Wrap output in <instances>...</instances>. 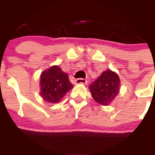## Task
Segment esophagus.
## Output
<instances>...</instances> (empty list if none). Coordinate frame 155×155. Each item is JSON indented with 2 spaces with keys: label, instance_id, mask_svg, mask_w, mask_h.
<instances>
[{
  "label": "esophagus",
  "instance_id": "esophagus-1",
  "mask_svg": "<svg viewBox=\"0 0 155 155\" xmlns=\"http://www.w3.org/2000/svg\"><path fill=\"white\" fill-rule=\"evenodd\" d=\"M76 84H86L87 83V81L84 78H78L76 81Z\"/></svg>",
  "mask_w": 155,
  "mask_h": 155
}]
</instances>
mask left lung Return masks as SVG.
Masks as SVG:
<instances>
[{
  "instance_id": "obj_1",
  "label": "left lung",
  "mask_w": 155,
  "mask_h": 155,
  "mask_svg": "<svg viewBox=\"0 0 155 155\" xmlns=\"http://www.w3.org/2000/svg\"><path fill=\"white\" fill-rule=\"evenodd\" d=\"M120 78L112 71H104L101 76L89 85L90 91L96 102L107 105L114 99L120 88Z\"/></svg>"
}]
</instances>
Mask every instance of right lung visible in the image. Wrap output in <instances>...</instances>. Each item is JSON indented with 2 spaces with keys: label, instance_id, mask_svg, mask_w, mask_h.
Listing matches in <instances>:
<instances>
[{
  "label": "right lung",
  "instance_id": "right-lung-1",
  "mask_svg": "<svg viewBox=\"0 0 155 155\" xmlns=\"http://www.w3.org/2000/svg\"><path fill=\"white\" fill-rule=\"evenodd\" d=\"M41 95L46 102L57 103L73 87L68 74L57 66L42 72L40 77Z\"/></svg>",
  "mask_w": 155,
  "mask_h": 155
}]
</instances>
